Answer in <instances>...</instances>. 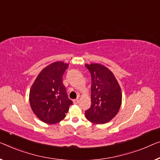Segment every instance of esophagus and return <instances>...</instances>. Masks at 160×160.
Listing matches in <instances>:
<instances>
[{"mask_svg": "<svg viewBox=\"0 0 160 160\" xmlns=\"http://www.w3.org/2000/svg\"><path fill=\"white\" fill-rule=\"evenodd\" d=\"M78 102H79V98H77V99H75L73 101V103H75V104H77Z\"/></svg>", "mask_w": 160, "mask_h": 160, "instance_id": "obj_1", "label": "esophagus"}]
</instances>
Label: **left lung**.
<instances>
[{
  "label": "left lung",
  "mask_w": 160,
  "mask_h": 160,
  "mask_svg": "<svg viewBox=\"0 0 160 160\" xmlns=\"http://www.w3.org/2000/svg\"><path fill=\"white\" fill-rule=\"evenodd\" d=\"M91 75V106L85 111L88 121L106 123L115 117L120 109L122 93L113 72L100 64L85 65Z\"/></svg>",
  "instance_id": "1"
}]
</instances>
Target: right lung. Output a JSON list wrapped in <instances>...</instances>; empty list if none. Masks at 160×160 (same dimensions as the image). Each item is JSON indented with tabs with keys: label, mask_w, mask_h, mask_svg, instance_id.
<instances>
[{
	"label": "right lung",
	"mask_w": 160,
	"mask_h": 160,
	"mask_svg": "<svg viewBox=\"0 0 160 160\" xmlns=\"http://www.w3.org/2000/svg\"><path fill=\"white\" fill-rule=\"evenodd\" d=\"M68 65L63 62H55L46 67L31 88V108L43 122L53 124L61 121L72 104L62 82L63 74Z\"/></svg>",
	"instance_id": "obj_1"
}]
</instances>
